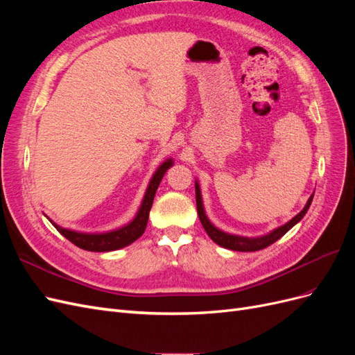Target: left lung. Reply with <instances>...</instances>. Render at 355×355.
<instances>
[{
  "mask_svg": "<svg viewBox=\"0 0 355 355\" xmlns=\"http://www.w3.org/2000/svg\"><path fill=\"white\" fill-rule=\"evenodd\" d=\"M313 197H314V194L308 198L305 207L300 210L295 218L290 219L287 223L282 225V227H278V228L272 230L271 232H268L265 235H259V237H243V235H235V234L225 232V231L214 227V225L210 222V219L207 218V214H206V210H204L200 184H198V180H196L197 211H198V218H200V222L202 225V228L206 230V232L209 234V237L214 243L219 244L220 247H225V249L235 250V252H256V250H262V249H265V247L275 243L277 240H280L288 230H292L295 225L305 216V213L308 211L311 202H313Z\"/></svg>",
  "mask_w": 355,
  "mask_h": 355,
  "instance_id": "obj_1",
  "label": "left lung"
}]
</instances>
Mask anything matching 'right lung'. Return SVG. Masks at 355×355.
I'll return each mask as SVG.
<instances>
[{
	"instance_id": "1",
	"label": "right lung",
	"mask_w": 355,
	"mask_h": 355,
	"mask_svg": "<svg viewBox=\"0 0 355 355\" xmlns=\"http://www.w3.org/2000/svg\"><path fill=\"white\" fill-rule=\"evenodd\" d=\"M171 166H173V159L171 158H167L164 163L159 164V167L153 175L151 180H149L144 200L141 202V207H139L136 216L120 228H115L112 231H106V232H81V231L62 228L58 223H55L50 219L49 220L51 222L53 227L63 235V237L68 239L72 244L80 247L83 250L112 252V250L123 249V247L135 243L145 232L148 218H149V210L153 207L155 192L158 189L161 179H163L164 173Z\"/></svg>"
}]
</instances>
